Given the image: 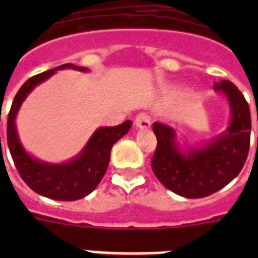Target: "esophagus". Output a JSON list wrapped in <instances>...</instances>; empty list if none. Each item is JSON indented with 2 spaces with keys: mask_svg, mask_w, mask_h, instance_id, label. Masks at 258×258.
<instances>
[{
  "mask_svg": "<svg viewBox=\"0 0 258 258\" xmlns=\"http://www.w3.org/2000/svg\"><path fill=\"white\" fill-rule=\"evenodd\" d=\"M134 124L138 127H141V129H147V127H150V125H151V117H150L147 113L141 112L136 116Z\"/></svg>",
  "mask_w": 258,
  "mask_h": 258,
  "instance_id": "1",
  "label": "esophagus"
}]
</instances>
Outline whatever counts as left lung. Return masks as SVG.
<instances>
[{"mask_svg": "<svg viewBox=\"0 0 258 258\" xmlns=\"http://www.w3.org/2000/svg\"><path fill=\"white\" fill-rule=\"evenodd\" d=\"M226 94L231 106L227 131L207 147L182 155L174 145V131L154 122L157 140L151 168L168 190L188 199H199L225 187L240 173L250 145V111L244 95L229 80L214 84Z\"/></svg>", "mask_w": 258, "mask_h": 258, "instance_id": "1", "label": "left lung"}]
</instances>
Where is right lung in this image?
<instances>
[{
  "label": "right lung",
  "instance_id": "obj_1",
  "mask_svg": "<svg viewBox=\"0 0 258 258\" xmlns=\"http://www.w3.org/2000/svg\"><path fill=\"white\" fill-rule=\"evenodd\" d=\"M66 67L86 71L85 67H77L67 63L27 80L14 98L8 116L6 133L11 157L23 181L35 192L42 197L54 200L72 202L89 195L99 184L108 166L112 146L129 132L133 122L127 120L117 126L99 127L93 134L80 156L67 164L52 165L41 163L28 156L18 140L15 129V116L18 109L32 89L42 83L44 80L49 79L56 70H63Z\"/></svg>",
  "mask_w": 258,
  "mask_h": 258
}]
</instances>
